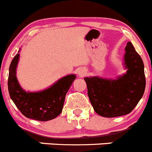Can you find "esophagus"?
I'll list each match as a JSON object with an SVG mask.
<instances>
[{"label":"esophagus","mask_w":152,"mask_h":152,"mask_svg":"<svg viewBox=\"0 0 152 152\" xmlns=\"http://www.w3.org/2000/svg\"><path fill=\"white\" fill-rule=\"evenodd\" d=\"M86 74V72L84 69H80L79 70V72H78V75H79V77H80L85 76Z\"/></svg>","instance_id":"obj_1"}]
</instances>
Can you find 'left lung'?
<instances>
[{"mask_svg":"<svg viewBox=\"0 0 152 152\" xmlns=\"http://www.w3.org/2000/svg\"><path fill=\"white\" fill-rule=\"evenodd\" d=\"M127 72L117 80L85 77L88 96L96 113L105 118L129 114L144 94L145 77L142 58L131 42L124 57Z\"/></svg>","mask_w":152,"mask_h":152,"instance_id":"1","label":"left lung"}]
</instances>
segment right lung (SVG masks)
I'll use <instances>...</instances> for the list:
<instances>
[{
	"label": "right lung",
	"mask_w": 152,
	"mask_h": 152,
	"mask_svg": "<svg viewBox=\"0 0 152 152\" xmlns=\"http://www.w3.org/2000/svg\"><path fill=\"white\" fill-rule=\"evenodd\" d=\"M18 59L19 54H17L10 66L8 89L11 99L27 118L39 121L55 119L62 112L66 94L76 76L70 75L64 77L44 91L26 92L22 89L16 78V67Z\"/></svg>",
	"instance_id": "add662e5"
}]
</instances>
